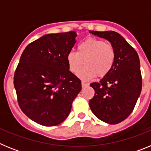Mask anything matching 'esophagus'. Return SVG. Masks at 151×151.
<instances>
[{
  "mask_svg": "<svg viewBox=\"0 0 151 151\" xmlns=\"http://www.w3.org/2000/svg\"><path fill=\"white\" fill-rule=\"evenodd\" d=\"M82 86L83 88H85V87H87V86H88V83H85V82H82Z\"/></svg>",
  "mask_w": 151,
  "mask_h": 151,
  "instance_id": "34e87169",
  "label": "esophagus"
}]
</instances>
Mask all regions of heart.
Masks as SVG:
<instances>
[{
  "mask_svg": "<svg viewBox=\"0 0 151 151\" xmlns=\"http://www.w3.org/2000/svg\"><path fill=\"white\" fill-rule=\"evenodd\" d=\"M115 50L110 43L97 38H88L80 42L77 52L70 51L67 54L68 67L73 74L80 71L82 79L89 80L97 76L103 77L110 73L115 61Z\"/></svg>",
  "mask_w": 151,
  "mask_h": 151,
  "instance_id": "b5f03b06",
  "label": "heart"
}]
</instances>
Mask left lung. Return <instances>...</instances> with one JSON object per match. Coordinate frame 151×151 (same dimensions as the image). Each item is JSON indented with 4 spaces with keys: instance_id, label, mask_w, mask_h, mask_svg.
I'll return each mask as SVG.
<instances>
[{
    "instance_id": "8db88e82",
    "label": "left lung",
    "mask_w": 151,
    "mask_h": 151,
    "mask_svg": "<svg viewBox=\"0 0 151 151\" xmlns=\"http://www.w3.org/2000/svg\"><path fill=\"white\" fill-rule=\"evenodd\" d=\"M110 41L115 50V61L110 73L91 87L95 94L89 101L97 118L109 124L125 120L134 110L142 88L140 60L137 52L125 38L113 31H89Z\"/></svg>"
}]
</instances>
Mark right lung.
Returning <instances> with one entry per match:
<instances>
[{"instance_id": "right-lung-1", "label": "right lung", "mask_w": 151, "mask_h": 151, "mask_svg": "<svg viewBox=\"0 0 151 151\" xmlns=\"http://www.w3.org/2000/svg\"><path fill=\"white\" fill-rule=\"evenodd\" d=\"M75 32L45 35L22 52L13 84L19 106L29 119L45 126L63 122L82 89L69 70L66 57L76 43Z\"/></svg>"}]
</instances>
